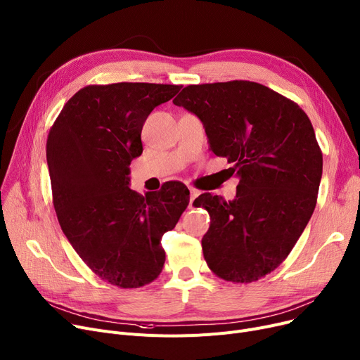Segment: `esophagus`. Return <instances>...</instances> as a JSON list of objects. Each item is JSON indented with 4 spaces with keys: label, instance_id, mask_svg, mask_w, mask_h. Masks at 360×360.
Listing matches in <instances>:
<instances>
[{
    "label": "esophagus",
    "instance_id": "obj_1",
    "mask_svg": "<svg viewBox=\"0 0 360 360\" xmlns=\"http://www.w3.org/2000/svg\"><path fill=\"white\" fill-rule=\"evenodd\" d=\"M198 195H200V191L197 190V188L190 186V200H191V202H193Z\"/></svg>",
    "mask_w": 360,
    "mask_h": 360
}]
</instances>
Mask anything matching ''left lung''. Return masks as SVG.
<instances>
[{
	"instance_id": "left-lung-1",
	"label": "left lung",
	"mask_w": 360,
	"mask_h": 360,
	"mask_svg": "<svg viewBox=\"0 0 360 360\" xmlns=\"http://www.w3.org/2000/svg\"><path fill=\"white\" fill-rule=\"evenodd\" d=\"M174 103L195 113L239 176L235 200L204 193L193 202L210 216L207 266L226 281H257L288 258L314 213L323 175L314 127L296 102L248 80L186 86Z\"/></svg>"
}]
</instances>
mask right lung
Returning a JSON list of instances; mask_svg holds the SVG:
<instances>
[{"label": "right lung", "instance_id": "1", "mask_svg": "<svg viewBox=\"0 0 360 360\" xmlns=\"http://www.w3.org/2000/svg\"><path fill=\"white\" fill-rule=\"evenodd\" d=\"M182 86L90 84L64 105L49 129L46 160L60 226L86 266L121 289L159 277L162 236L190 204V190L167 181L141 195L129 184L131 160L143 153V124Z\"/></svg>", "mask_w": 360, "mask_h": 360}]
</instances>
